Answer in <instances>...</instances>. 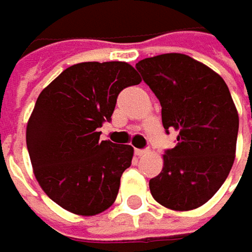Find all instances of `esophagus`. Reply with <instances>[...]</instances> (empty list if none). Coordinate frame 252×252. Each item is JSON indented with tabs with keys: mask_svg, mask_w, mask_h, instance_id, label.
I'll return each instance as SVG.
<instances>
[{
	"mask_svg": "<svg viewBox=\"0 0 252 252\" xmlns=\"http://www.w3.org/2000/svg\"><path fill=\"white\" fill-rule=\"evenodd\" d=\"M134 154H136L137 157H141V156L147 154V150H141V149H134Z\"/></svg>",
	"mask_w": 252,
	"mask_h": 252,
	"instance_id": "1",
	"label": "esophagus"
}]
</instances>
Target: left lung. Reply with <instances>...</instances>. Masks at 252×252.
Segmentation results:
<instances>
[{
  "label": "left lung",
  "mask_w": 252,
  "mask_h": 252,
  "mask_svg": "<svg viewBox=\"0 0 252 252\" xmlns=\"http://www.w3.org/2000/svg\"><path fill=\"white\" fill-rule=\"evenodd\" d=\"M161 105L167 133L178 131L150 192L172 210H192L212 198L236 157L238 113L224 80L187 54L167 53L136 64Z\"/></svg>",
  "instance_id": "left-lung-1"
}]
</instances>
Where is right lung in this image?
<instances>
[{
	"mask_svg": "<svg viewBox=\"0 0 252 252\" xmlns=\"http://www.w3.org/2000/svg\"><path fill=\"white\" fill-rule=\"evenodd\" d=\"M130 64L88 62L65 68L40 92L26 126L34 177L65 210L94 216L111 206L133 147L99 140L122 90L140 84Z\"/></svg>",
	"mask_w": 252,
	"mask_h": 252,
	"instance_id": "add662e5",
	"label": "right lung"
}]
</instances>
